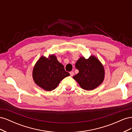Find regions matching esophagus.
<instances>
[{"label": "esophagus", "instance_id": "34e87169", "mask_svg": "<svg viewBox=\"0 0 132 132\" xmlns=\"http://www.w3.org/2000/svg\"><path fill=\"white\" fill-rule=\"evenodd\" d=\"M70 74L71 77H73V76L74 74V73L73 72V71H71V72H70Z\"/></svg>", "mask_w": 132, "mask_h": 132}]
</instances>
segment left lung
<instances>
[{
    "label": "left lung",
    "instance_id": "8db88e82",
    "mask_svg": "<svg viewBox=\"0 0 132 132\" xmlns=\"http://www.w3.org/2000/svg\"><path fill=\"white\" fill-rule=\"evenodd\" d=\"M79 73L73 77L82 89L92 90L100 85L105 78V69L101 62L94 55L88 59L81 57L75 63Z\"/></svg>",
    "mask_w": 132,
    "mask_h": 132
}]
</instances>
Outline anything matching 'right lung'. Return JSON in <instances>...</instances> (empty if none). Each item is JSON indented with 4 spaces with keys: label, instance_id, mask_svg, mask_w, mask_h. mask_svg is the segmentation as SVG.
Wrapping results in <instances>:
<instances>
[{
    "label": "right lung",
    "instance_id": "1",
    "mask_svg": "<svg viewBox=\"0 0 132 132\" xmlns=\"http://www.w3.org/2000/svg\"><path fill=\"white\" fill-rule=\"evenodd\" d=\"M69 75L54 54L50 55L48 58L41 56L36 63L32 71L36 84L47 91L55 89L61 80Z\"/></svg>",
    "mask_w": 132,
    "mask_h": 132
}]
</instances>
